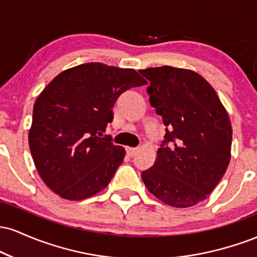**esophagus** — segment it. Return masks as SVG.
<instances>
[{
    "mask_svg": "<svg viewBox=\"0 0 257 257\" xmlns=\"http://www.w3.org/2000/svg\"><path fill=\"white\" fill-rule=\"evenodd\" d=\"M138 151H139L138 147H126V155H128L129 157H134V156H137Z\"/></svg>",
    "mask_w": 257,
    "mask_h": 257,
    "instance_id": "obj_1",
    "label": "esophagus"
}]
</instances>
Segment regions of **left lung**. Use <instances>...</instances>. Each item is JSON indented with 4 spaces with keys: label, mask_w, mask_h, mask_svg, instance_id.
Instances as JSON below:
<instances>
[{
    "label": "left lung",
    "mask_w": 257,
    "mask_h": 257,
    "mask_svg": "<svg viewBox=\"0 0 257 257\" xmlns=\"http://www.w3.org/2000/svg\"><path fill=\"white\" fill-rule=\"evenodd\" d=\"M166 125L155 164L141 173L147 190L166 204L188 208L206 198L231 159L232 128L214 88L198 73L173 66L140 70Z\"/></svg>",
    "instance_id": "8db88e82"
}]
</instances>
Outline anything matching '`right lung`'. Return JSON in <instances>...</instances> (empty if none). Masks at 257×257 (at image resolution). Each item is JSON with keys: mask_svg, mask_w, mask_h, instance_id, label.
<instances>
[{"mask_svg": "<svg viewBox=\"0 0 257 257\" xmlns=\"http://www.w3.org/2000/svg\"><path fill=\"white\" fill-rule=\"evenodd\" d=\"M146 81L133 69L101 63L65 70L34 106L29 146L44 184L61 198L82 200L104 190L125 150L105 135L122 93Z\"/></svg>", "mask_w": 257, "mask_h": 257, "instance_id": "add662e5", "label": "right lung"}]
</instances>
